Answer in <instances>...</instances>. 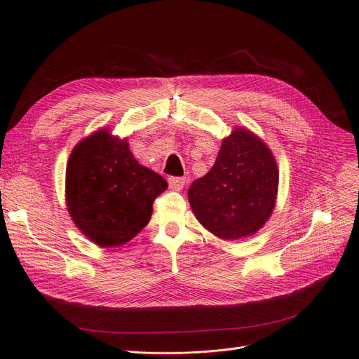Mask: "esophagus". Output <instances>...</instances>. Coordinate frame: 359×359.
<instances>
[{"label": "esophagus", "instance_id": "obj_1", "mask_svg": "<svg viewBox=\"0 0 359 359\" xmlns=\"http://www.w3.org/2000/svg\"><path fill=\"white\" fill-rule=\"evenodd\" d=\"M168 181L172 190H182V187L186 186V178L182 177H170Z\"/></svg>", "mask_w": 359, "mask_h": 359}]
</instances>
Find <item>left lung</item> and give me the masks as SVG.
<instances>
[{
    "label": "left lung",
    "instance_id": "1",
    "mask_svg": "<svg viewBox=\"0 0 359 359\" xmlns=\"http://www.w3.org/2000/svg\"><path fill=\"white\" fill-rule=\"evenodd\" d=\"M278 169L271 149L247 128L223 139L214 166L189 189L199 223L222 240L256 233L276 206Z\"/></svg>",
    "mask_w": 359,
    "mask_h": 359
}]
</instances>
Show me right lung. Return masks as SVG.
<instances>
[{"label": "right lung", "mask_w": 359, "mask_h": 359, "mask_svg": "<svg viewBox=\"0 0 359 359\" xmlns=\"http://www.w3.org/2000/svg\"><path fill=\"white\" fill-rule=\"evenodd\" d=\"M166 189L165 178L139 165L127 139L112 136L106 128L82 139L67 163V210L79 231L100 247L133 240Z\"/></svg>", "instance_id": "right-lung-1"}]
</instances>
